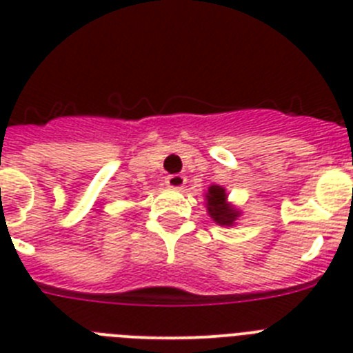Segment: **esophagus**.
Wrapping results in <instances>:
<instances>
[{
  "instance_id": "1",
  "label": "esophagus",
  "mask_w": 353,
  "mask_h": 353,
  "mask_svg": "<svg viewBox=\"0 0 353 353\" xmlns=\"http://www.w3.org/2000/svg\"><path fill=\"white\" fill-rule=\"evenodd\" d=\"M165 183H167V186H170V188H183V186L186 185V177L181 176V174H174V176H167Z\"/></svg>"
}]
</instances>
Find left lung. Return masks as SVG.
Listing matches in <instances>:
<instances>
[{
  "label": "left lung",
  "instance_id": "8db88e82",
  "mask_svg": "<svg viewBox=\"0 0 353 353\" xmlns=\"http://www.w3.org/2000/svg\"><path fill=\"white\" fill-rule=\"evenodd\" d=\"M206 208L211 219L219 225H234L236 219L240 216V211H236L234 206L228 202L225 188L219 185H211L206 194Z\"/></svg>",
  "mask_w": 353,
  "mask_h": 353
}]
</instances>
